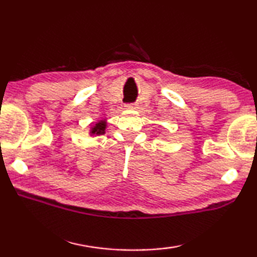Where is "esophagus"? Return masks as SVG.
<instances>
[{
	"mask_svg": "<svg viewBox=\"0 0 257 257\" xmlns=\"http://www.w3.org/2000/svg\"><path fill=\"white\" fill-rule=\"evenodd\" d=\"M127 107L129 110H137V104H128Z\"/></svg>",
	"mask_w": 257,
	"mask_h": 257,
	"instance_id": "esophagus-1",
	"label": "esophagus"
}]
</instances>
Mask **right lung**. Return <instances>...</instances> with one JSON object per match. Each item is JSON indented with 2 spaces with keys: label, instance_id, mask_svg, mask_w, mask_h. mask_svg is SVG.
I'll list each match as a JSON object with an SVG mask.
<instances>
[{
  "label": "right lung",
  "instance_id": "right-lung-1",
  "mask_svg": "<svg viewBox=\"0 0 257 257\" xmlns=\"http://www.w3.org/2000/svg\"><path fill=\"white\" fill-rule=\"evenodd\" d=\"M107 122L106 120H99L95 123L92 128H90V136H99V135H104L105 134V129H106Z\"/></svg>",
  "mask_w": 257,
  "mask_h": 257
}]
</instances>
